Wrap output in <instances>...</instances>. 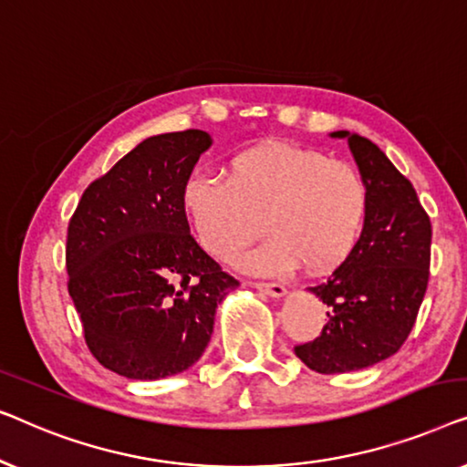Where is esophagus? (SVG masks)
I'll list each match as a JSON object with an SVG mask.
<instances>
[{"instance_id": "34e87169", "label": "esophagus", "mask_w": 467, "mask_h": 467, "mask_svg": "<svg viewBox=\"0 0 467 467\" xmlns=\"http://www.w3.org/2000/svg\"><path fill=\"white\" fill-rule=\"evenodd\" d=\"M254 287L255 290L265 292L266 296H271V298H284L287 294L285 285H281V284H254Z\"/></svg>"}]
</instances>
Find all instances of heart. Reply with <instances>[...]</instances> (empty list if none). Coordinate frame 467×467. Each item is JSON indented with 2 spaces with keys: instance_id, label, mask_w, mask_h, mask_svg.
<instances>
[{
  "instance_id": "heart-1",
  "label": "heart",
  "mask_w": 467,
  "mask_h": 467,
  "mask_svg": "<svg viewBox=\"0 0 467 467\" xmlns=\"http://www.w3.org/2000/svg\"><path fill=\"white\" fill-rule=\"evenodd\" d=\"M226 180L192 175L182 209L201 245L233 260L262 228L266 239L239 260L254 275H290L306 266L332 275L356 254L370 213V188L356 165L317 148L265 140L234 152Z\"/></svg>"
}]
</instances>
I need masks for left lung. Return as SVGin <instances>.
<instances>
[{"mask_svg":"<svg viewBox=\"0 0 467 467\" xmlns=\"http://www.w3.org/2000/svg\"><path fill=\"white\" fill-rule=\"evenodd\" d=\"M347 140L370 188V213L356 254L326 284L308 287L327 306L324 330L294 353L311 370L340 374L391 358L415 326L430 279L431 224L415 188L370 140Z\"/></svg>","mask_w":467,"mask_h":467,"instance_id":"8db88e82","label":"left lung"}]
</instances>
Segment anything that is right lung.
Segmentation results:
<instances>
[{"instance_id":"1","label":"right lung","mask_w":467,"mask_h":467,"mask_svg":"<svg viewBox=\"0 0 467 467\" xmlns=\"http://www.w3.org/2000/svg\"><path fill=\"white\" fill-rule=\"evenodd\" d=\"M212 135H154L84 190L67 231L69 296L108 370L133 380L199 362L239 281L190 234L182 188Z\"/></svg>"}]
</instances>
